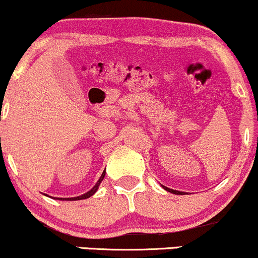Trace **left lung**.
I'll use <instances>...</instances> for the list:
<instances>
[{"label": "left lung", "instance_id": "8db88e82", "mask_svg": "<svg viewBox=\"0 0 258 258\" xmlns=\"http://www.w3.org/2000/svg\"><path fill=\"white\" fill-rule=\"evenodd\" d=\"M163 188L165 189V190L167 191H169V193H172V194H177V195H184L185 193L184 191H178V190H174V189H170V188H168V187H165V185H163V184H161Z\"/></svg>", "mask_w": 258, "mask_h": 258}]
</instances>
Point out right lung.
I'll list each match as a JSON object with an SVG mask.
<instances>
[{"label":"right lung","instance_id":"obj_1","mask_svg":"<svg viewBox=\"0 0 258 258\" xmlns=\"http://www.w3.org/2000/svg\"><path fill=\"white\" fill-rule=\"evenodd\" d=\"M105 176H106V170H103L102 175L100 176L99 181L96 182V184L94 185V187L91 188L89 191H87V193L80 195V197H75V198H54V199H57V200H63V201H64V200H67V201H76V200H83V199H88V198L93 197V195L95 194L96 191H97V189H99L100 183L103 181V178H105ZM44 195H46V197H48L47 194H44Z\"/></svg>","mask_w":258,"mask_h":258}]
</instances>
